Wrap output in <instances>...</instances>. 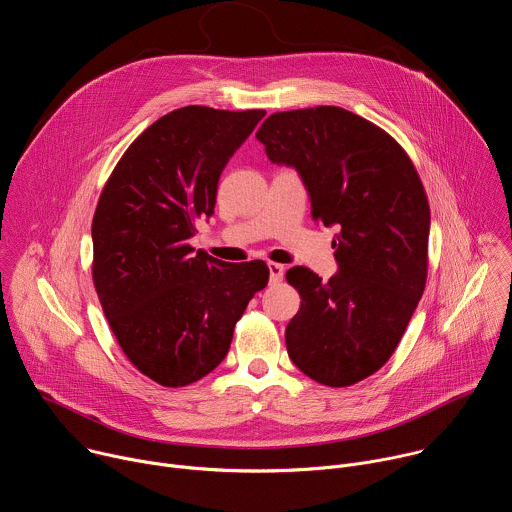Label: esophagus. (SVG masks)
Here are the masks:
<instances>
[{
    "label": "esophagus",
    "instance_id": "esophagus-1",
    "mask_svg": "<svg viewBox=\"0 0 512 512\" xmlns=\"http://www.w3.org/2000/svg\"><path fill=\"white\" fill-rule=\"evenodd\" d=\"M285 275V267L279 263H269V279L271 283H279Z\"/></svg>",
    "mask_w": 512,
    "mask_h": 512
}]
</instances>
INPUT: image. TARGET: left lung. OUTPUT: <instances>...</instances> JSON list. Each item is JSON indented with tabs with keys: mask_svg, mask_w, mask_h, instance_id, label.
Returning a JSON list of instances; mask_svg holds the SVG:
<instances>
[{
	"mask_svg": "<svg viewBox=\"0 0 512 512\" xmlns=\"http://www.w3.org/2000/svg\"><path fill=\"white\" fill-rule=\"evenodd\" d=\"M257 140L273 164L297 170L313 219L339 229L329 281L307 267L285 275L301 295L287 354L323 386H352L390 360L424 293V187L388 132L337 106L275 112Z\"/></svg>",
	"mask_w": 512,
	"mask_h": 512,
	"instance_id": "8db88e82",
	"label": "left lung"
}]
</instances>
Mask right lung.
<instances>
[{"label":"right lung","mask_w":512,"mask_h":512,"mask_svg":"<svg viewBox=\"0 0 512 512\" xmlns=\"http://www.w3.org/2000/svg\"><path fill=\"white\" fill-rule=\"evenodd\" d=\"M265 110L185 106L150 124L110 175L92 221V277L126 358L166 388L227 356L235 323L269 281L263 261L225 263L189 245L217 185Z\"/></svg>","instance_id":"obj_1"}]
</instances>
